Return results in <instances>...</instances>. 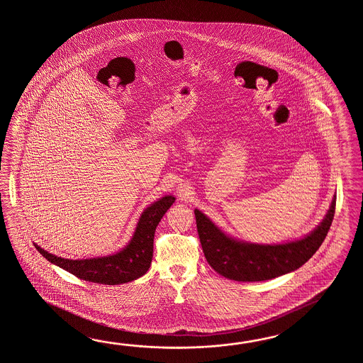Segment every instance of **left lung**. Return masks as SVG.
I'll return each instance as SVG.
<instances>
[{
	"instance_id": "8db88e82",
	"label": "left lung",
	"mask_w": 363,
	"mask_h": 363,
	"mask_svg": "<svg viewBox=\"0 0 363 363\" xmlns=\"http://www.w3.org/2000/svg\"><path fill=\"white\" fill-rule=\"evenodd\" d=\"M336 196L322 223L300 240L286 244H252L220 231L200 210H194L197 232L206 261L222 277L236 281H262L297 270L322 245L335 216Z\"/></svg>"
}]
</instances>
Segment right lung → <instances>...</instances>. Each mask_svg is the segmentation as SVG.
I'll return each instance as SVG.
<instances>
[{
    "label": "right lung",
    "mask_w": 363,
    "mask_h": 363,
    "mask_svg": "<svg viewBox=\"0 0 363 363\" xmlns=\"http://www.w3.org/2000/svg\"><path fill=\"white\" fill-rule=\"evenodd\" d=\"M174 202V196H164L145 208L140 216L131 241L116 255L88 259H66L48 253L36 244L35 247L49 262L85 281L108 286L128 283L143 277L149 270L153 258L155 228Z\"/></svg>",
    "instance_id": "add662e5"
}]
</instances>
